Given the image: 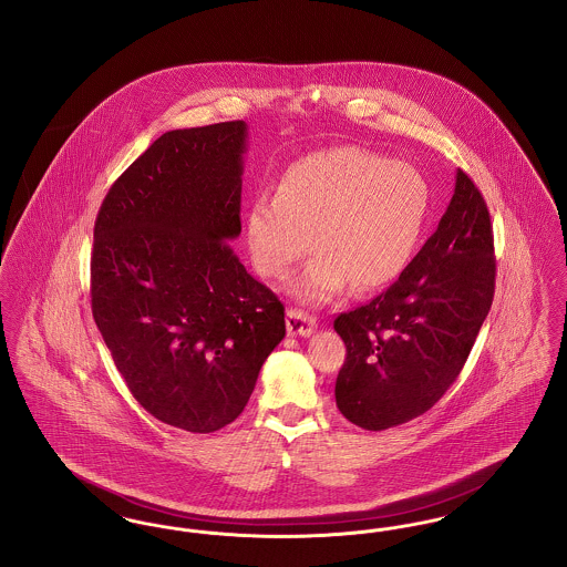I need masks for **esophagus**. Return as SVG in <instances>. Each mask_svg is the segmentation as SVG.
<instances>
[{
  "label": "esophagus",
  "mask_w": 567,
  "mask_h": 567,
  "mask_svg": "<svg viewBox=\"0 0 567 567\" xmlns=\"http://www.w3.org/2000/svg\"><path fill=\"white\" fill-rule=\"evenodd\" d=\"M315 329H317L315 317H310V315H306L303 310H297V308H291L287 312V331L291 336H310Z\"/></svg>",
  "instance_id": "1"
}]
</instances>
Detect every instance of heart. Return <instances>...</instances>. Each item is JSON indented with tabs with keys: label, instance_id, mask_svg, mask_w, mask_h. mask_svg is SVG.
Here are the masks:
<instances>
[{
	"label": "heart",
	"instance_id": "obj_1",
	"mask_svg": "<svg viewBox=\"0 0 567 567\" xmlns=\"http://www.w3.org/2000/svg\"><path fill=\"white\" fill-rule=\"evenodd\" d=\"M427 206V185L408 163L386 162L359 146H336L287 167L276 195L252 197L246 244L255 270L276 280L312 244L319 255L291 285L303 301H327L349 282L357 293H370L404 270Z\"/></svg>",
	"mask_w": 567,
	"mask_h": 567
}]
</instances>
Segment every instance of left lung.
Segmentation results:
<instances>
[{"label":"left lung","instance_id":"8db88e82","mask_svg":"<svg viewBox=\"0 0 567 567\" xmlns=\"http://www.w3.org/2000/svg\"><path fill=\"white\" fill-rule=\"evenodd\" d=\"M495 293L493 225L474 181L457 172L432 238L370 303L336 317L347 344L338 410L368 432L427 412L457 380Z\"/></svg>","mask_w":567,"mask_h":567}]
</instances>
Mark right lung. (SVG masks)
<instances>
[{
    "mask_svg": "<svg viewBox=\"0 0 567 567\" xmlns=\"http://www.w3.org/2000/svg\"><path fill=\"white\" fill-rule=\"evenodd\" d=\"M246 123L157 137L110 187L93 229L91 310L137 404L218 432L285 338V306L231 248Z\"/></svg>",
    "mask_w": 567,
    "mask_h": 567,
    "instance_id": "1",
    "label": "right lung"
}]
</instances>
